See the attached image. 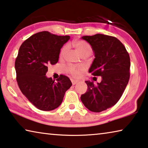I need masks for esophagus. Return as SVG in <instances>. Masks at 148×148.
<instances>
[{
    "instance_id": "obj_1",
    "label": "esophagus",
    "mask_w": 148,
    "mask_h": 148,
    "mask_svg": "<svg viewBox=\"0 0 148 148\" xmlns=\"http://www.w3.org/2000/svg\"><path fill=\"white\" fill-rule=\"evenodd\" d=\"M72 85H75V84H76L78 83V81L76 80H74V79H72Z\"/></svg>"
}]
</instances>
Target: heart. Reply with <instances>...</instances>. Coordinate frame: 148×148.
Segmentation results:
<instances>
[{"mask_svg": "<svg viewBox=\"0 0 148 148\" xmlns=\"http://www.w3.org/2000/svg\"><path fill=\"white\" fill-rule=\"evenodd\" d=\"M73 47L75 50L77 51L79 55H80L82 57H85V56H90L92 53V49H91L90 45L86 43L83 41H76L73 43ZM66 52V47H63L60 51V58H63L64 57ZM67 71L72 75L74 78H78L81 76L82 72L85 70L84 66H73L69 65L66 67Z\"/></svg>", "mask_w": 148, "mask_h": 148, "instance_id": "heart-1", "label": "heart"}]
</instances>
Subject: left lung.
<instances>
[{
	"label": "left lung",
	"mask_w": 148,
	"mask_h": 148,
	"mask_svg": "<svg viewBox=\"0 0 148 148\" xmlns=\"http://www.w3.org/2000/svg\"><path fill=\"white\" fill-rule=\"evenodd\" d=\"M82 39L90 44L95 57L89 72L102 80L97 85L86 81L88 91L81 101L90 111L99 112L114 106L123 95L130 78V56L114 37L98 34Z\"/></svg>",
	"instance_id": "8db88e82"
}]
</instances>
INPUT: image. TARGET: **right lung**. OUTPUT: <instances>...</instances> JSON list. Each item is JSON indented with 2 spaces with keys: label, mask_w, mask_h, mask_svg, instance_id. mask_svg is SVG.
<instances>
[{
  "label": "right lung",
  "mask_w": 148,
  "mask_h": 148,
  "mask_svg": "<svg viewBox=\"0 0 148 148\" xmlns=\"http://www.w3.org/2000/svg\"><path fill=\"white\" fill-rule=\"evenodd\" d=\"M70 36L49 32L33 35L21 45L15 61L16 80L21 91L41 111H52L61 104L72 86L69 77L60 75L57 81L47 78V66L58 62L60 49Z\"/></svg>",
  "instance_id": "1"
}]
</instances>
